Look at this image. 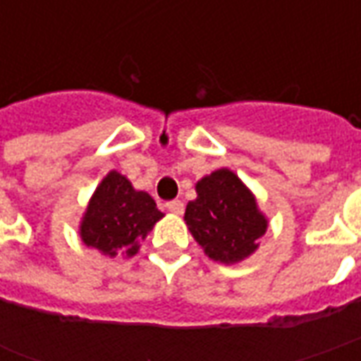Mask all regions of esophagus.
<instances>
[{
  "label": "esophagus",
  "instance_id": "esophagus-1",
  "mask_svg": "<svg viewBox=\"0 0 361 361\" xmlns=\"http://www.w3.org/2000/svg\"><path fill=\"white\" fill-rule=\"evenodd\" d=\"M166 209L172 212V214H181L183 212V203L181 201H168Z\"/></svg>",
  "mask_w": 361,
  "mask_h": 361
}]
</instances>
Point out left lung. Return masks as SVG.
Returning a JSON list of instances; mask_svg holds the SVG:
<instances>
[{"instance_id":"1","label":"left lung","mask_w":361,"mask_h":361,"mask_svg":"<svg viewBox=\"0 0 361 361\" xmlns=\"http://www.w3.org/2000/svg\"><path fill=\"white\" fill-rule=\"evenodd\" d=\"M195 191L183 219L204 253L224 265L250 257L269 226L253 193L228 168L204 176Z\"/></svg>"}]
</instances>
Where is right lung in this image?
<instances>
[{"label":"right lung","mask_w":361,"mask_h":361,"mask_svg":"<svg viewBox=\"0 0 361 361\" xmlns=\"http://www.w3.org/2000/svg\"><path fill=\"white\" fill-rule=\"evenodd\" d=\"M162 216L149 193L137 191L126 176L111 170L90 197L79 234L85 245L102 255L133 257Z\"/></svg>","instance_id":"right-lung-1"}]
</instances>
